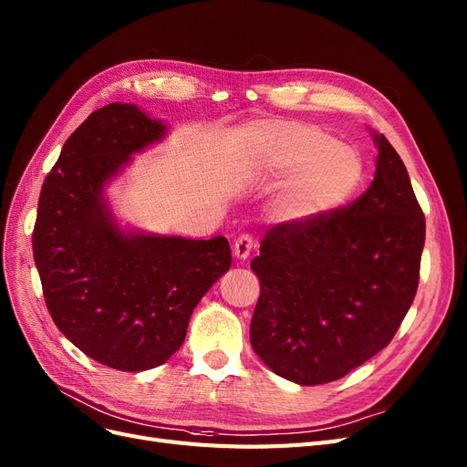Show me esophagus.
I'll return each instance as SVG.
<instances>
[{"label":"esophagus","instance_id":"34e87169","mask_svg":"<svg viewBox=\"0 0 467 467\" xmlns=\"http://www.w3.org/2000/svg\"><path fill=\"white\" fill-rule=\"evenodd\" d=\"M253 247H254V241H253L251 235H239V237L235 239V244H234V254H235V259L245 261L247 256L251 254Z\"/></svg>","mask_w":467,"mask_h":467}]
</instances>
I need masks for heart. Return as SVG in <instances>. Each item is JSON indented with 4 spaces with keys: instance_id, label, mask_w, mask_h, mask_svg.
Listing matches in <instances>:
<instances>
[{
    "instance_id": "1",
    "label": "heart",
    "mask_w": 467,
    "mask_h": 467,
    "mask_svg": "<svg viewBox=\"0 0 467 467\" xmlns=\"http://www.w3.org/2000/svg\"><path fill=\"white\" fill-rule=\"evenodd\" d=\"M251 164L266 182H285L270 202V218L303 226L342 206L358 189V152L311 123L265 121L251 130Z\"/></svg>"
}]
</instances>
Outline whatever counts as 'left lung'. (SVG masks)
<instances>
[{
	"label": "left lung",
	"mask_w": 467,
	"mask_h": 467,
	"mask_svg": "<svg viewBox=\"0 0 467 467\" xmlns=\"http://www.w3.org/2000/svg\"><path fill=\"white\" fill-rule=\"evenodd\" d=\"M371 133L379 156L363 195L303 226L272 228L251 263L261 280L251 346L303 387L342 379L387 348L420 284L425 216L401 158Z\"/></svg>",
	"instance_id": "8db88e82"
}]
</instances>
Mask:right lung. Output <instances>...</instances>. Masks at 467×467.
Masks as SVG:
<instances>
[{
    "instance_id": "right-lung-1",
    "label": "right lung",
    "mask_w": 467,
    "mask_h": 467,
    "mask_svg": "<svg viewBox=\"0 0 467 467\" xmlns=\"http://www.w3.org/2000/svg\"><path fill=\"white\" fill-rule=\"evenodd\" d=\"M168 125L114 102L66 140L44 180L32 253L56 327L119 371L166 363L202 296L232 266L226 237L187 239L121 226L106 189Z\"/></svg>"
}]
</instances>
